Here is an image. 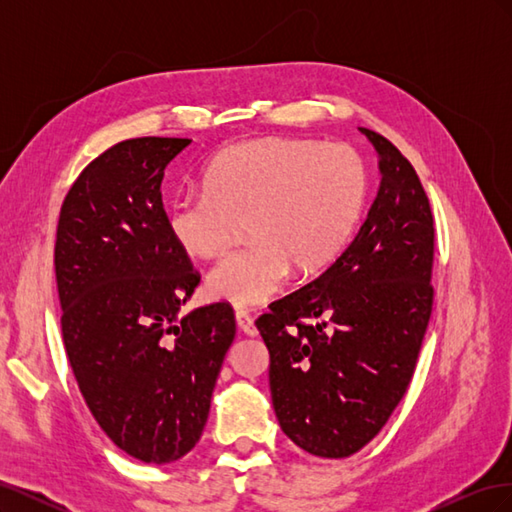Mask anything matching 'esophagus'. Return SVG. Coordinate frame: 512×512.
Listing matches in <instances>:
<instances>
[{
	"instance_id": "esophagus-1",
	"label": "esophagus",
	"mask_w": 512,
	"mask_h": 512,
	"mask_svg": "<svg viewBox=\"0 0 512 512\" xmlns=\"http://www.w3.org/2000/svg\"><path fill=\"white\" fill-rule=\"evenodd\" d=\"M235 318H237V324H239V329L245 333V335H256L258 331H256V324H254V318L247 314V312H243V309H239V312L235 314Z\"/></svg>"
}]
</instances>
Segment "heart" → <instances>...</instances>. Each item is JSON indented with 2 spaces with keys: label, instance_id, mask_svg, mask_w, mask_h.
Wrapping results in <instances>:
<instances>
[{
  "label": "heart",
  "instance_id": "1",
  "mask_svg": "<svg viewBox=\"0 0 512 512\" xmlns=\"http://www.w3.org/2000/svg\"><path fill=\"white\" fill-rule=\"evenodd\" d=\"M367 166L350 145L314 138H258L218 153L205 190L177 194L170 237L194 258L220 256L247 222L252 241L207 275L211 297L237 307L269 301L290 267L316 273L339 256L361 220Z\"/></svg>",
  "mask_w": 512,
  "mask_h": 512
}]
</instances>
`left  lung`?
<instances>
[{
  "mask_svg": "<svg viewBox=\"0 0 512 512\" xmlns=\"http://www.w3.org/2000/svg\"><path fill=\"white\" fill-rule=\"evenodd\" d=\"M380 156L367 220L316 280L269 305L273 408L286 436L342 459L374 440L404 397L433 309V213L414 166L361 128Z\"/></svg>",
  "mask_w": 512,
  "mask_h": 512,
  "instance_id": "1",
  "label": "left lung"
}]
</instances>
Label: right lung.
Segmentation results:
<instances>
[{
  "label": "right lung",
  "instance_id": "right-lung-1",
  "mask_svg": "<svg viewBox=\"0 0 512 512\" xmlns=\"http://www.w3.org/2000/svg\"><path fill=\"white\" fill-rule=\"evenodd\" d=\"M190 138L143 136L108 147L61 203L55 280L76 384L123 453L170 463L205 429L235 339L220 301L181 316L200 273L166 226L162 179Z\"/></svg>",
  "mask_w": 512,
  "mask_h": 512
}]
</instances>
